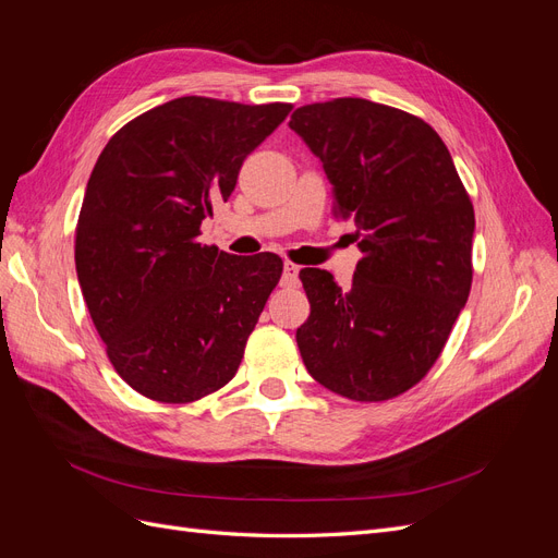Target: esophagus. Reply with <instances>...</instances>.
<instances>
[{
    "instance_id": "obj_1",
    "label": "esophagus",
    "mask_w": 558,
    "mask_h": 558,
    "mask_svg": "<svg viewBox=\"0 0 558 558\" xmlns=\"http://www.w3.org/2000/svg\"><path fill=\"white\" fill-rule=\"evenodd\" d=\"M298 275H300V267L291 260L283 263V277H281V283L283 286H298Z\"/></svg>"
}]
</instances>
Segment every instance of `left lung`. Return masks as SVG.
I'll return each instance as SVG.
<instances>
[{"label": "left lung", "mask_w": 558, "mask_h": 558, "mask_svg": "<svg viewBox=\"0 0 558 558\" xmlns=\"http://www.w3.org/2000/svg\"><path fill=\"white\" fill-rule=\"evenodd\" d=\"M324 162L332 214L359 228L347 289L300 272L310 318L295 332L310 375L332 393L402 396L440 359L472 286L475 209L426 121L361 97L305 105L289 123Z\"/></svg>", "instance_id": "8db88e82"}]
</instances>
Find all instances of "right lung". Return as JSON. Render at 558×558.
Segmentation results:
<instances>
[{"instance_id":"obj_1","label":"right lung","mask_w":558,"mask_h":558,"mask_svg":"<svg viewBox=\"0 0 558 558\" xmlns=\"http://www.w3.org/2000/svg\"><path fill=\"white\" fill-rule=\"evenodd\" d=\"M291 109L177 97L132 118L99 154L76 223V275L113 369L137 393L185 404L238 373L283 263L202 244L199 223Z\"/></svg>"}]
</instances>
